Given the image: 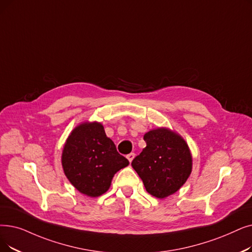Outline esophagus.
<instances>
[{"mask_svg":"<svg viewBox=\"0 0 252 252\" xmlns=\"http://www.w3.org/2000/svg\"><path fill=\"white\" fill-rule=\"evenodd\" d=\"M134 158H135V153H134V152H130L129 155H127V156H126V158L128 159V161H129V162H132V160L134 159Z\"/></svg>","mask_w":252,"mask_h":252,"instance_id":"esophagus-1","label":"esophagus"}]
</instances>
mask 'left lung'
Returning a JSON list of instances; mask_svg holds the SVG:
<instances>
[{
  "label": "left lung",
  "mask_w": 252,
  "mask_h": 252,
  "mask_svg": "<svg viewBox=\"0 0 252 252\" xmlns=\"http://www.w3.org/2000/svg\"><path fill=\"white\" fill-rule=\"evenodd\" d=\"M146 147L132 167L148 193L165 199L181 189L192 170L190 149L178 133L168 127L150 129L144 135Z\"/></svg>",
  "instance_id": "left-lung-1"
}]
</instances>
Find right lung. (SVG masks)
Instances as JSON below:
<instances>
[{
    "label": "right lung",
    "mask_w": 252,
    "mask_h": 252,
    "mask_svg": "<svg viewBox=\"0 0 252 252\" xmlns=\"http://www.w3.org/2000/svg\"><path fill=\"white\" fill-rule=\"evenodd\" d=\"M97 122H83L70 133L62 152L65 177L79 192L96 198L110 189L116 172L128 166Z\"/></svg>",
    "instance_id": "obj_1"
}]
</instances>
